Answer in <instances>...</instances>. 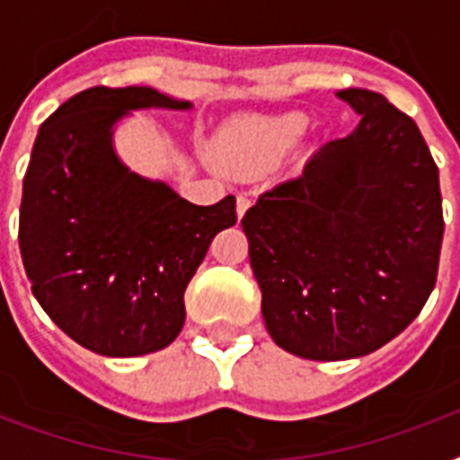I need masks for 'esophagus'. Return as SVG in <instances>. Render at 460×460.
I'll list each match as a JSON object with an SVG mask.
<instances>
[{"instance_id": "34e87169", "label": "esophagus", "mask_w": 460, "mask_h": 460, "mask_svg": "<svg viewBox=\"0 0 460 460\" xmlns=\"http://www.w3.org/2000/svg\"><path fill=\"white\" fill-rule=\"evenodd\" d=\"M248 208H251V198L248 195H238L236 198V215L238 219H243V215L248 212Z\"/></svg>"}]
</instances>
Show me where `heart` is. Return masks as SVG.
<instances>
[{"mask_svg":"<svg viewBox=\"0 0 460 460\" xmlns=\"http://www.w3.org/2000/svg\"><path fill=\"white\" fill-rule=\"evenodd\" d=\"M307 128V117L291 114H248L231 121L217 138L222 164L252 169L279 157Z\"/></svg>","mask_w":460,"mask_h":460,"instance_id":"b5f03b06","label":"heart"}]
</instances>
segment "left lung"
Here are the masks:
<instances>
[{"label": "left lung", "mask_w": 460, "mask_h": 460, "mask_svg": "<svg viewBox=\"0 0 460 460\" xmlns=\"http://www.w3.org/2000/svg\"><path fill=\"white\" fill-rule=\"evenodd\" d=\"M360 124L241 219L262 317L307 360L367 356L418 317L437 281L439 169L420 128L385 95L339 90Z\"/></svg>", "instance_id": "obj_1"}]
</instances>
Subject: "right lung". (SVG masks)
Segmentation results:
<instances>
[{"mask_svg":"<svg viewBox=\"0 0 460 460\" xmlns=\"http://www.w3.org/2000/svg\"><path fill=\"white\" fill-rule=\"evenodd\" d=\"M150 107L190 102L138 85L83 90L40 126L23 179L18 245L32 296L64 334L110 358L179 336L188 281L236 224L234 195L200 208L117 157L114 124Z\"/></svg>","mask_w":460,"mask_h":460,"instance_id":"add662e5","label":"right lung"}]
</instances>
